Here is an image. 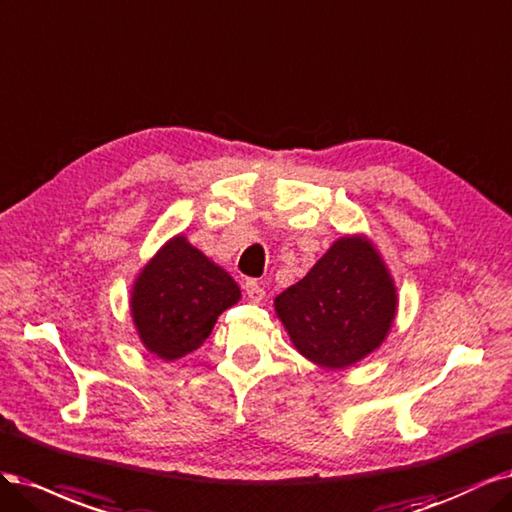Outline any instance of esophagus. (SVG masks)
<instances>
[{
    "label": "esophagus",
    "mask_w": 512,
    "mask_h": 512,
    "mask_svg": "<svg viewBox=\"0 0 512 512\" xmlns=\"http://www.w3.org/2000/svg\"><path fill=\"white\" fill-rule=\"evenodd\" d=\"M244 291H246V298L255 304H259L263 300V295H266V291H263V287L257 283V280H246Z\"/></svg>",
    "instance_id": "34e87169"
}]
</instances>
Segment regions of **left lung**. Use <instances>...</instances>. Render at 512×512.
<instances>
[{
    "mask_svg": "<svg viewBox=\"0 0 512 512\" xmlns=\"http://www.w3.org/2000/svg\"><path fill=\"white\" fill-rule=\"evenodd\" d=\"M304 357L338 370L372 353L395 317V287L374 246L340 238L302 280L274 300Z\"/></svg>",
    "mask_w": 512,
    "mask_h": 512,
    "instance_id": "obj_1",
    "label": "left lung"
}]
</instances>
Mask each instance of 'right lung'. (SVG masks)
I'll use <instances>...</instances> for the list:
<instances>
[{
	"label": "right lung",
	"mask_w": 512,
	"mask_h": 512,
	"mask_svg": "<svg viewBox=\"0 0 512 512\" xmlns=\"http://www.w3.org/2000/svg\"><path fill=\"white\" fill-rule=\"evenodd\" d=\"M238 300L236 280L178 236L136 280L131 315L146 349L170 361L195 351Z\"/></svg>",
	"instance_id": "right-lung-1"
}]
</instances>
